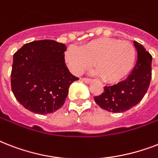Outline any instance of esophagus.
<instances>
[{"mask_svg":"<svg viewBox=\"0 0 158 158\" xmlns=\"http://www.w3.org/2000/svg\"><path fill=\"white\" fill-rule=\"evenodd\" d=\"M82 81H84V83H86V84H90L92 82L91 79H86V78H83V79H81Z\"/></svg>","mask_w":158,"mask_h":158,"instance_id":"34e87169","label":"esophagus"}]
</instances>
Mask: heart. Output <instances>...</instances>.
I'll list each match as a JSON object with an SVG mask.
<instances>
[{
	"instance_id": "b5f03b06",
	"label": "heart",
	"mask_w": 158,
	"mask_h": 158,
	"mask_svg": "<svg viewBox=\"0 0 158 158\" xmlns=\"http://www.w3.org/2000/svg\"><path fill=\"white\" fill-rule=\"evenodd\" d=\"M64 59L69 69L79 74L94 64L96 74L108 84H116L129 75L135 66L136 50L132 43L120 39L101 38L84 44L80 49L69 47Z\"/></svg>"
}]
</instances>
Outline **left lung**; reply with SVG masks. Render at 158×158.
<instances>
[{
	"label": "left lung",
	"mask_w": 158,
	"mask_h": 158,
	"mask_svg": "<svg viewBox=\"0 0 158 158\" xmlns=\"http://www.w3.org/2000/svg\"><path fill=\"white\" fill-rule=\"evenodd\" d=\"M138 60L125 80L106 86L104 93L94 97L96 103L110 112H124L137 105L147 93L152 78V56L143 45L134 42Z\"/></svg>",
	"instance_id": "1"
}]
</instances>
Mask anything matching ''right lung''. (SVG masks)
<instances>
[{
	"label": "right lung",
	"instance_id": "right-lung-1",
	"mask_svg": "<svg viewBox=\"0 0 158 158\" xmlns=\"http://www.w3.org/2000/svg\"><path fill=\"white\" fill-rule=\"evenodd\" d=\"M66 46L54 40L33 41L14 54L11 89L27 110L45 115L64 105L69 85L79 78L64 63Z\"/></svg>",
	"mask_w": 158,
	"mask_h": 158
}]
</instances>
